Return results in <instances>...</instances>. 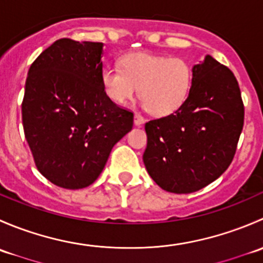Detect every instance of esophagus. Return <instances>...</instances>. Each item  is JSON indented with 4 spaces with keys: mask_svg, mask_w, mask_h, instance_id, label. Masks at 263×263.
<instances>
[{
    "mask_svg": "<svg viewBox=\"0 0 263 263\" xmlns=\"http://www.w3.org/2000/svg\"><path fill=\"white\" fill-rule=\"evenodd\" d=\"M134 122H135V124H136V126H141V124L145 122V118L141 115H139V113H135Z\"/></svg>",
    "mask_w": 263,
    "mask_h": 263,
    "instance_id": "34e87169",
    "label": "esophagus"
}]
</instances>
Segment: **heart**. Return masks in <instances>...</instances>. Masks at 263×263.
I'll return each instance as SVG.
<instances>
[{
    "label": "heart",
    "instance_id": "b5f03b06",
    "mask_svg": "<svg viewBox=\"0 0 263 263\" xmlns=\"http://www.w3.org/2000/svg\"><path fill=\"white\" fill-rule=\"evenodd\" d=\"M119 66H107L100 73L104 94L116 104L132 99L140 86L142 107L164 117L181 109L190 97L193 71L183 58L129 52L121 57Z\"/></svg>",
    "mask_w": 263,
    "mask_h": 263
}]
</instances>
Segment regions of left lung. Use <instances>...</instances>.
<instances>
[{
  "instance_id": "1",
  "label": "left lung",
  "mask_w": 263,
  "mask_h": 263,
  "mask_svg": "<svg viewBox=\"0 0 263 263\" xmlns=\"http://www.w3.org/2000/svg\"><path fill=\"white\" fill-rule=\"evenodd\" d=\"M192 71L181 109L145 124L144 164L154 182L172 193L195 192L219 178L234 158L245 123L234 73L211 55Z\"/></svg>"
}]
</instances>
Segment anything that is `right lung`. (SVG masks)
<instances>
[{"instance_id": "right-lung-1", "label": "right lung", "mask_w": 263, "mask_h": 263, "mask_svg": "<svg viewBox=\"0 0 263 263\" xmlns=\"http://www.w3.org/2000/svg\"><path fill=\"white\" fill-rule=\"evenodd\" d=\"M103 43L62 38L29 68L21 104L25 139L36 169L66 190L97 181L134 113L104 94Z\"/></svg>"}]
</instances>
